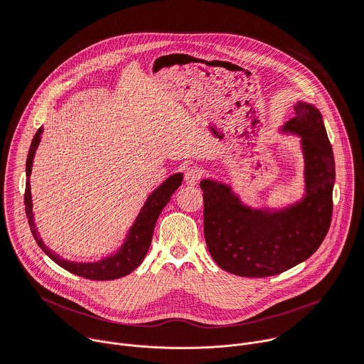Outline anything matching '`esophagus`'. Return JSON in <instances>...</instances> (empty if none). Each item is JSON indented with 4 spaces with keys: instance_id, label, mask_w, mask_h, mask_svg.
Segmentation results:
<instances>
[{
    "instance_id": "34e87169",
    "label": "esophagus",
    "mask_w": 364,
    "mask_h": 364,
    "mask_svg": "<svg viewBox=\"0 0 364 364\" xmlns=\"http://www.w3.org/2000/svg\"><path fill=\"white\" fill-rule=\"evenodd\" d=\"M198 180H200V171H198V168H197V167H188V168L186 170V173H184V181H186V184L194 186V184L198 183Z\"/></svg>"
}]
</instances>
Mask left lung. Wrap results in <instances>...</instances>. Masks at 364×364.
Listing matches in <instances>:
<instances>
[{
  "label": "left lung",
  "instance_id": "obj_1",
  "mask_svg": "<svg viewBox=\"0 0 364 364\" xmlns=\"http://www.w3.org/2000/svg\"><path fill=\"white\" fill-rule=\"evenodd\" d=\"M284 131L301 136L305 197L279 212L253 210L226 184L203 180L204 237L215 262L246 278L279 275L304 262L327 236L333 216L336 166L321 114L308 103L294 107Z\"/></svg>",
  "mask_w": 364,
  "mask_h": 364
}]
</instances>
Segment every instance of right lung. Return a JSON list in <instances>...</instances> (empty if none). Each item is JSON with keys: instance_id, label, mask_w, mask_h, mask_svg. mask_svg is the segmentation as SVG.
<instances>
[{"instance_id": "right-lung-1", "label": "right lung", "mask_w": 364, "mask_h": 364, "mask_svg": "<svg viewBox=\"0 0 364 364\" xmlns=\"http://www.w3.org/2000/svg\"><path fill=\"white\" fill-rule=\"evenodd\" d=\"M43 128H38L30 149L27 155V163H26V193H24V204H26V215L27 220L30 225V230L37 242V245L43 249V252L51 259V261L56 262L59 267L63 269L77 275L83 277L86 279L92 281H112L122 278L128 274H131L135 268L141 265L144 261V257L149 249L151 240H152V233L155 228V222H157L160 213L166 207V204L170 201L173 193L180 187L183 181V174H174L168 177L157 190L149 194L146 198L142 210L139 212L135 223L132 225L127 240L124 246L112 256H108L105 259H102L99 262L93 264H79V262H72L66 261V259L60 257L55 252H51L40 239L34 220H33V203H31V191H30V174H31V167H33V160L36 155V149L40 144Z\"/></svg>"}]
</instances>
